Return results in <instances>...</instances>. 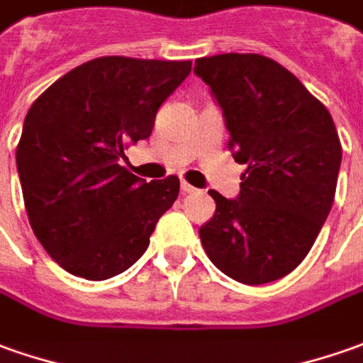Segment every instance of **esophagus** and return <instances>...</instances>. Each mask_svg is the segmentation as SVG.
Masks as SVG:
<instances>
[{
    "mask_svg": "<svg viewBox=\"0 0 363 363\" xmlns=\"http://www.w3.org/2000/svg\"><path fill=\"white\" fill-rule=\"evenodd\" d=\"M181 191L182 192H196V189H194L192 184H189V182H186V181H182L181 182Z\"/></svg>",
    "mask_w": 363,
    "mask_h": 363,
    "instance_id": "34e87169",
    "label": "esophagus"
}]
</instances>
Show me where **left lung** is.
<instances>
[{
  "instance_id": "1",
  "label": "left lung",
  "mask_w": 363,
  "mask_h": 363,
  "mask_svg": "<svg viewBox=\"0 0 363 363\" xmlns=\"http://www.w3.org/2000/svg\"><path fill=\"white\" fill-rule=\"evenodd\" d=\"M246 164L238 199L208 191L214 216L201 242L220 272L242 284L290 274L310 252L336 194L342 145L330 111L286 67L258 53L194 61Z\"/></svg>"
}]
</instances>
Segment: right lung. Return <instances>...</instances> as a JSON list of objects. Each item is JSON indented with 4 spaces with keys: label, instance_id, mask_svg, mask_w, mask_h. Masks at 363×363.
<instances>
[{
    "label": "right lung",
    "instance_id": "obj_1",
    "mask_svg": "<svg viewBox=\"0 0 363 363\" xmlns=\"http://www.w3.org/2000/svg\"><path fill=\"white\" fill-rule=\"evenodd\" d=\"M192 61L111 55L71 69L27 111L17 172L27 218L69 274L107 280L145 254L179 177L145 182L121 167Z\"/></svg>",
    "mask_w": 363,
    "mask_h": 363
}]
</instances>
